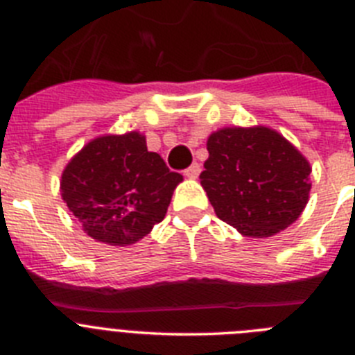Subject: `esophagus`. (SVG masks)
<instances>
[{"mask_svg": "<svg viewBox=\"0 0 355 355\" xmlns=\"http://www.w3.org/2000/svg\"><path fill=\"white\" fill-rule=\"evenodd\" d=\"M200 171H201V168H200V164H193L191 166V168H187V170L184 171V175L187 178H191V180H194V178H198V175H200Z\"/></svg>", "mask_w": 355, "mask_h": 355, "instance_id": "34e87169", "label": "esophagus"}]
</instances>
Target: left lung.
<instances>
[{
	"mask_svg": "<svg viewBox=\"0 0 355 355\" xmlns=\"http://www.w3.org/2000/svg\"><path fill=\"white\" fill-rule=\"evenodd\" d=\"M207 150L201 187L216 216L245 237H272L308 205L311 164L276 129L221 127Z\"/></svg>",
	"mask_w": 355,
	"mask_h": 355,
	"instance_id": "left-lung-1",
	"label": "left lung"
}]
</instances>
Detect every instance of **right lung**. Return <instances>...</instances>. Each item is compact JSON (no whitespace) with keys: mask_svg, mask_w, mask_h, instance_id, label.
I'll list each match as a JSON object with an SVG mask.
<instances>
[{"mask_svg":"<svg viewBox=\"0 0 355 355\" xmlns=\"http://www.w3.org/2000/svg\"><path fill=\"white\" fill-rule=\"evenodd\" d=\"M184 180L146 148L145 134H102L67 162L60 193L83 232L102 244L125 248L164 219Z\"/></svg>","mask_w":355,"mask_h":355,"instance_id":"1","label":"right lung"}]
</instances>
